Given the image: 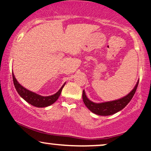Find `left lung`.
<instances>
[{"label":"left lung","instance_id":"obj_1","mask_svg":"<svg viewBox=\"0 0 151 151\" xmlns=\"http://www.w3.org/2000/svg\"><path fill=\"white\" fill-rule=\"evenodd\" d=\"M139 81H138L136 86L128 95L125 97H122L116 100L109 101V102H102V103H95V102L90 101L86 95V93L83 91V100L84 104L92 112L95 113L97 115L100 116H109V115L114 114L115 113L118 112L122 109H124L129 102H130L132 97L135 94L136 89H137L138 85H139Z\"/></svg>","mask_w":151,"mask_h":151}]
</instances>
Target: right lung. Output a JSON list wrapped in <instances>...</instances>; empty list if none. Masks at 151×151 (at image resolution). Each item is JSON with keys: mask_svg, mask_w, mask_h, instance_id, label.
I'll list each match as a JSON object with an SVG mask.
<instances>
[{"mask_svg": "<svg viewBox=\"0 0 151 151\" xmlns=\"http://www.w3.org/2000/svg\"><path fill=\"white\" fill-rule=\"evenodd\" d=\"M12 79H13V83L14 86L17 92L20 95L21 97H22L26 102L28 103L32 104V106L37 107H46L48 106L51 105V104H54L58 98L59 97L60 95H61L62 89L65 86V83L62 86V87L54 95H50V96H42V95H38L33 92L29 91V90L26 89L24 87L21 86L19 83L17 82L16 80L15 76L12 73Z\"/></svg>", "mask_w": 151, "mask_h": 151, "instance_id": "right-lung-1", "label": "right lung"}]
</instances>
